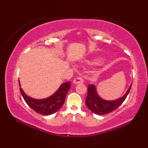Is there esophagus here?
I'll return each mask as SVG.
<instances>
[{"instance_id":"1","label":"esophagus","mask_w":148,"mask_h":148,"mask_svg":"<svg viewBox=\"0 0 148 148\" xmlns=\"http://www.w3.org/2000/svg\"><path fill=\"white\" fill-rule=\"evenodd\" d=\"M84 82V80L82 77H77L73 80V83L74 84H81Z\"/></svg>"}]
</instances>
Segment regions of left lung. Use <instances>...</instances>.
I'll return each mask as SVG.
<instances>
[{
    "label": "left lung",
    "instance_id": "8db88e82",
    "mask_svg": "<svg viewBox=\"0 0 148 148\" xmlns=\"http://www.w3.org/2000/svg\"><path fill=\"white\" fill-rule=\"evenodd\" d=\"M132 84L128 88L125 95L117 100L108 101L103 100L97 93L95 86L94 84H89L88 87V94L86 99V106L91 111L97 114L103 115L111 112L121 105V103L126 99L131 89Z\"/></svg>",
    "mask_w": 148,
    "mask_h": 148
}]
</instances>
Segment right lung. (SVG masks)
<instances>
[{"mask_svg":"<svg viewBox=\"0 0 148 148\" xmlns=\"http://www.w3.org/2000/svg\"><path fill=\"white\" fill-rule=\"evenodd\" d=\"M19 85L20 86V82ZM71 87V82L63 83L58 90L51 97L45 99H34L27 96L21 88L20 91L25 101L36 112L43 115H49L56 112L61 108L65 101V97Z\"/></svg>","mask_w":148,"mask_h":148,"instance_id":"add662e5","label":"right lung"}]
</instances>
